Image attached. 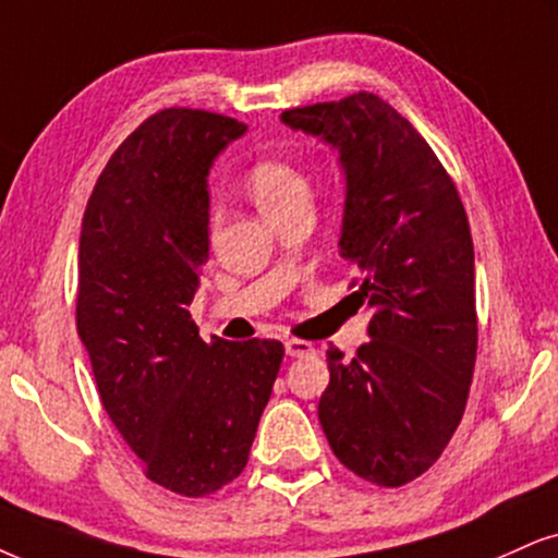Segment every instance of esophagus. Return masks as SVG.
I'll use <instances>...</instances> for the list:
<instances>
[{"instance_id": "34e87169", "label": "esophagus", "mask_w": 558, "mask_h": 558, "mask_svg": "<svg viewBox=\"0 0 558 558\" xmlns=\"http://www.w3.org/2000/svg\"><path fill=\"white\" fill-rule=\"evenodd\" d=\"M284 349L290 356H307V354H315V347L311 341H302V339H287L284 341Z\"/></svg>"}]
</instances>
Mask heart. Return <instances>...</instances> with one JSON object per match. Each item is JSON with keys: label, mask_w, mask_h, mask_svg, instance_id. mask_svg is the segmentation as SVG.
<instances>
[{"label": "heart", "mask_w": 558, "mask_h": 558, "mask_svg": "<svg viewBox=\"0 0 558 558\" xmlns=\"http://www.w3.org/2000/svg\"><path fill=\"white\" fill-rule=\"evenodd\" d=\"M247 189H251L253 198H256L258 209L264 215H274L281 206L294 202V198L307 196V178L290 160L260 157L247 170Z\"/></svg>", "instance_id": "b5f03b06"}]
</instances>
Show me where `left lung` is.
Masks as SVG:
<instances>
[{"label":"left lung","instance_id":"obj_1","mask_svg":"<svg viewBox=\"0 0 558 558\" xmlns=\"http://www.w3.org/2000/svg\"><path fill=\"white\" fill-rule=\"evenodd\" d=\"M281 121L339 149V253L373 311L352 362L326 352L320 426L349 471L403 486L442 456L469 401L478 343L469 217L424 136L377 95L292 108Z\"/></svg>","mask_w":558,"mask_h":558}]
</instances>
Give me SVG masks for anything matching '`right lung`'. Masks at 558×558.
<instances>
[{
    "mask_svg": "<svg viewBox=\"0 0 558 558\" xmlns=\"http://www.w3.org/2000/svg\"><path fill=\"white\" fill-rule=\"evenodd\" d=\"M227 116L165 108L126 136L89 194L77 333L116 429L149 481L206 497L243 473L281 341H202L189 305L209 258V175L245 134Z\"/></svg>",
    "mask_w": 558,
    "mask_h": 558,
    "instance_id": "obj_1",
    "label": "right lung"
}]
</instances>
